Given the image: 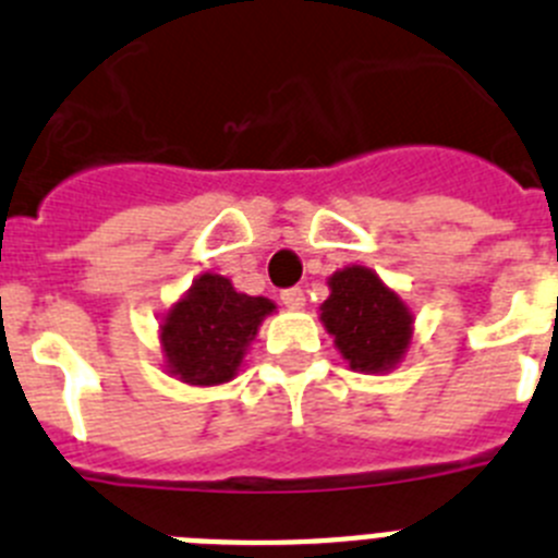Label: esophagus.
Instances as JSON below:
<instances>
[{
    "mask_svg": "<svg viewBox=\"0 0 558 558\" xmlns=\"http://www.w3.org/2000/svg\"><path fill=\"white\" fill-rule=\"evenodd\" d=\"M279 299H282L284 307H290V310L304 307V290H302V288H288V290H282V293H279Z\"/></svg>",
    "mask_w": 558,
    "mask_h": 558,
    "instance_id": "obj_1",
    "label": "esophagus"
}]
</instances>
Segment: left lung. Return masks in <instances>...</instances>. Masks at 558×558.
<instances>
[{
  "label": "left lung",
  "mask_w": 558,
  "mask_h": 558,
  "mask_svg": "<svg viewBox=\"0 0 558 558\" xmlns=\"http://www.w3.org/2000/svg\"><path fill=\"white\" fill-rule=\"evenodd\" d=\"M322 322L335 347L357 372H388L411 343V313L368 268H343L329 279Z\"/></svg>",
  "instance_id": "8db88e82"
}]
</instances>
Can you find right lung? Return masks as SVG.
I'll list each match as a JSON object with an SVG mask.
<instances>
[{
  "label": "right lung",
  "mask_w": 558,
  "mask_h": 558,
  "mask_svg": "<svg viewBox=\"0 0 558 558\" xmlns=\"http://www.w3.org/2000/svg\"><path fill=\"white\" fill-rule=\"evenodd\" d=\"M274 302L245 295L218 274L201 276L161 324L167 368L190 386L229 383Z\"/></svg>",
  "instance_id": "1"
}]
</instances>
